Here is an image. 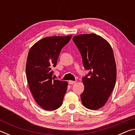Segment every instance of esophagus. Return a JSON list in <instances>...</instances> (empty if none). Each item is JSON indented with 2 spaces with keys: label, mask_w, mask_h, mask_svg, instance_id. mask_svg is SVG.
I'll use <instances>...</instances> for the list:
<instances>
[{
  "label": "esophagus",
  "mask_w": 135,
  "mask_h": 135,
  "mask_svg": "<svg viewBox=\"0 0 135 135\" xmlns=\"http://www.w3.org/2000/svg\"><path fill=\"white\" fill-rule=\"evenodd\" d=\"M76 83V81H72V80H69L68 81V83L70 84H74Z\"/></svg>",
  "instance_id": "esophagus-1"
}]
</instances>
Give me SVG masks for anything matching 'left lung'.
I'll list each match as a JSON object with an SVG mask.
<instances>
[{"label": "left lung", "mask_w": 135, "mask_h": 135, "mask_svg": "<svg viewBox=\"0 0 135 135\" xmlns=\"http://www.w3.org/2000/svg\"><path fill=\"white\" fill-rule=\"evenodd\" d=\"M73 40L80 52L84 68L89 71L82 79V104L97 110L106 104L115 86L117 68L113 49L105 38L93 33L75 36Z\"/></svg>", "instance_id": "left-lung-1"}]
</instances>
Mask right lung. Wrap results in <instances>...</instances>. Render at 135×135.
I'll use <instances>...</instances> for the list:
<instances>
[{
  "mask_svg": "<svg viewBox=\"0 0 135 135\" xmlns=\"http://www.w3.org/2000/svg\"><path fill=\"white\" fill-rule=\"evenodd\" d=\"M71 37H45L29 50L26 68L27 81L34 99L45 110H55L62 104L68 83L52 78V68L56 65L61 49Z\"/></svg>",
  "mask_w": 135,
  "mask_h": 135,
  "instance_id": "1",
  "label": "right lung"
}]
</instances>
